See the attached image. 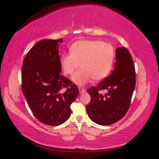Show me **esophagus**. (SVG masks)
Wrapping results in <instances>:
<instances>
[{"label":"esophagus","mask_w":159,"mask_h":159,"mask_svg":"<svg viewBox=\"0 0 159 159\" xmlns=\"http://www.w3.org/2000/svg\"><path fill=\"white\" fill-rule=\"evenodd\" d=\"M79 91H80V93H84L86 91L85 89H84V88H81V87H79Z\"/></svg>","instance_id":"esophagus-1"}]
</instances>
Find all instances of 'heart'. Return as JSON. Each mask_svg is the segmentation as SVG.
Returning <instances> with one entry per match:
<instances>
[{
	"mask_svg": "<svg viewBox=\"0 0 159 159\" xmlns=\"http://www.w3.org/2000/svg\"><path fill=\"white\" fill-rule=\"evenodd\" d=\"M71 53L62 55L60 66L64 74L71 75L80 66L82 68L72 76L74 82L84 85L91 79H105L112 69L115 60L113 47L99 40H80L70 47Z\"/></svg>",
	"mask_w": 159,
	"mask_h": 159,
	"instance_id": "heart-1",
	"label": "heart"
}]
</instances>
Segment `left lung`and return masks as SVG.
<instances>
[{
    "label": "left lung",
    "instance_id": "obj_1",
    "mask_svg": "<svg viewBox=\"0 0 159 159\" xmlns=\"http://www.w3.org/2000/svg\"><path fill=\"white\" fill-rule=\"evenodd\" d=\"M135 84L132 56L126 48H118L111 74L97 86L88 89L91 101L86 109L89 118L102 125H111L121 119L129 109ZM102 90L107 91L105 95L98 93Z\"/></svg>",
    "mask_w": 159,
    "mask_h": 159
}]
</instances>
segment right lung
Instances as JSON below:
<instances>
[{"instance_id": "add662e5", "label": "right lung", "mask_w": 159, "mask_h": 159, "mask_svg": "<svg viewBox=\"0 0 159 159\" xmlns=\"http://www.w3.org/2000/svg\"><path fill=\"white\" fill-rule=\"evenodd\" d=\"M63 39L43 40L23 61L22 91L35 117L48 125L57 126L68 120L70 106L79 90L60 72L58 48Z\"/></svg>"}]
</instances>
